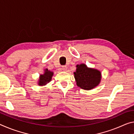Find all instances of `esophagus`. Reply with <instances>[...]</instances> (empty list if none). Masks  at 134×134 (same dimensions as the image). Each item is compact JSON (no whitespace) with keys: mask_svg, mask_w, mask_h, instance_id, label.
Listing matches in <instances>:
<instances>
[{"mask_svg":"<svg viewBox=\"0 0 134 134\" xmlns=\"http://www.w3.org/2000/svg\"><path fill=\"white\" fill-rule=\"evenodd\" d=\"M63 70L64 71H66L67 70V66H63L62 68Z\"/></svg>","mask_w":134,"mask_h":134,"instance_id":"obj_1","label":"esophagus"}]
</instances>
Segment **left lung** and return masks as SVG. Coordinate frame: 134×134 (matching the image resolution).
I'll return each instance as SVG.
<instances>
[{
    "instance_id": "1",
    "label": "left lung",
    "mask_w": 134,
    "mask_h": 134,
    "mask_svg": "<svg viewBox=\"0 0 134 134\" xmlns=\"http://www.w3.org/2000/svg\"><path fill=\"white\" fill-rule=\"evenodd\" d=\"M74 76L77 86L84 90H91L100 83L101 71L94 68L88 67L85 64L76 65Z\"/></svg>"
}]
</instances>
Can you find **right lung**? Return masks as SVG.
<instances>
[{
    "label": "right lung",
    "mask_w": 134,
    "mask_h": 134,
    "mask_svg": "<svg viewBox=\"0 0 134 134\" xmlns=\"http://www.w3.org/2000/svg\"><path fill=\"white\" fill-rule=\"evenodd\" d=\"M53 75H54V72L49 70L48 69H44V73L43 75H40L39 76L37 85L40 86L46 85V84L51 81Z\"/></svg>",
    "instance_id": "1"
}]
</instances>
